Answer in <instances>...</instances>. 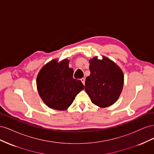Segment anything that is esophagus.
<instances>
[{"instance_id": "obj_1", "label": "esophagus", "mask_w": 154, "mask_h": 154, "mask_svg": "<svg viewBox=\"0 0 154 154\" xmlns=\"http://www.w3.org/2000/svg\"><path fill=\"white\" fill-rule=\"evenodd\" d=\"M81 81H82V83L83 85H85V78H82L81 79Z\"/></svg>"}]
</instances>
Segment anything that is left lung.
Here are the masks:
<instances>
[{
    "mask_svg": "<svg viewBox=\"0 0 154 154\" xmlns=\"http://www.w3.org/2000/svg\"><path fill=\"white\" fill-rule=\"evenodd\" d=\"M90 75L86 78L85 90L92 103L101 108L113 105L122 93L124 75L113 61L103 57L89 60Z\"/></svg>",
    "mask_w": 154,
    "mask_h": 154,
    "instance_id": "1",
    "label": "left lung"
}]
</instances>
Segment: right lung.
<instances>
[{
    "mask_svg": "<svg viewBox=\"0 0 154 154\" xmlns=\"http://www.w3.org/2000/svg\"><path fill=\"white\" fill-rule=\"evenodd\" d=\"M69 60L60 62L55 59L41 69L36 78L38 94L49 108L65 110L72 104L76 96L84 88L79 80L73 78V69Z\"/></svg>",
    "mask_w": 154,
    "mask_h": 154,
    "instance_id": "right-lung-1",
    "label": "right lung"
}]
</instances>
